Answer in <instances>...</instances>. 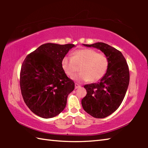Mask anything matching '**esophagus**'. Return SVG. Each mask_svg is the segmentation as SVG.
<instances>
[{
  "label": "esophagus",
  "instance_id": "1",
  "mask_svg": "<svg viewBox=\"0 0 148 148\" xmlns=\"http://www.w3.org/2000/svg\"><path fill=\"white\" fill-rule=\"evenodd\" d=\"M81 87L79 84H75V89H77V88H79V87Z\"/></svg>",
  "mask_w": 148,
  "mask_h": 148
}]
</instances>
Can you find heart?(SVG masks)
<instances>
[{
	"mask_svg": "<svg viewBox=\"0 0 148 148\" xmlns=\"http://www.w3.org/2000/svg\"><path fill=\"white\" fill-rule=\"evenodd\" d=\"M80 66V73L73 79L77 82H95L106 74L109 66V59L106 54L98 53L92 49H77L73 57L65 56L62 60V67L67 76L72 77Z\"/></svg>",
	"mask_w": 148,
	"mask_h": 148,
	"instance_id": "1",
	"label": "heart"
}]
</instances>
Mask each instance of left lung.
Segmentation results:
<instances>
[{
  "label": "left lung",
  "mask_w": 148,
  "mask_h": 148,
  "mask_svg": "<svg viewBox=\"0 0 148 148\" xmlns=\"http://www.w3.org/2000/svg\"><path fill=\"white\" fill-rule=\"evenodd\" d=\"M99 49L109 59L106 74L98 83L84 86L87 95L82 105L87 113L95 118H104L111 115L121 105L129 84V69L124 56L114 47L103 42L84 44Z\"/></svg>",
  "instance_id": "8db88e82"
}]
</instances>
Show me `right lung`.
I'll use <instances>...</instances> for the list:
<instances>
[{
	"mask_svg": "<svg viewBox=\"0 0 148 148\" xmlns=\"http://www.w3.org/2000/svg\"><path fill=\"white\" fill-rule=\"evenodd\" d=\"M74 44H42L25 59L20 72L24 102L37 116L51 118L64 109L74 82L65 74L62 60Z\"/></svg>",
	"mask_w": 148,
	"mask_h": 148,
	"instance_id": "add662e5",
	"label": "right lung"
}]
</instances>
